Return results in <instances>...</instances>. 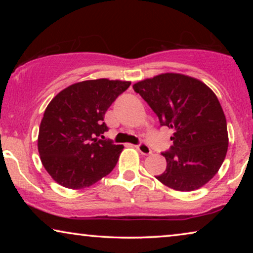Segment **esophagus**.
I'll use <instances>...</instances> for the list:
<instances>
[{
  "label": "esophagus",
  "mask_w": 253,
  "mask_h": 253,
  "mask_svg": "<svg viewBox=\"0 0 253 253\" xmlns=\"http://www.w3.org/2000/svg\"><path fill=\"white\" fill-rule=\"evenodd\" d=\"M136 148L138 150V152H139V153H141L143 155H148V154L152 153V150L150 148V146H148V145H146V144H144V143L137 145Z\"/></svg>",
  "instance_id": "1"
}]
</instances>
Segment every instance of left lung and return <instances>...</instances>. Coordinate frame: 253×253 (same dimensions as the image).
I'll list each match as a JSON object with an SVG mask.
<instances>
[{
	"label": "left lung",
	"instance_id": "1",
	"mask_svg": "<svg viewBox=\"0 0 253 253\" xmlns=\"http://www.w3.org/2000/svg\"><path fill=\"white\" fill-rule=\"evenodd\" d=\"M134 92L174 130L172 146L162 155L167 168L155 176L177 191L202 188L219 171L228 150L224 113L215 93L190 76L167 72L134 84Z\"/></svg>",
	"mask_w": 253,
	"mask_h": 253
}]
</instances>
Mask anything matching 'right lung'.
<instances>
[{
    "label": "right lung",
    "instance_id": "add662e5",
    "mask_svg": "<svg viewBox=\"0 0 253 253\" xmlns=\"http://www.w3.org/2000/svg\"><path fill=\"white\" fill-rule=\"evenodd\" d=\"M131 82L92 79L68 86L44 110L38 136L41 162L64 188L91 186L113 170L123 145L98 137L108 131L107 109Z\"/></svg>",
    "mask_w": 253,
    "mask_h": 253
}]
</instances>
